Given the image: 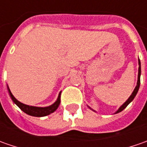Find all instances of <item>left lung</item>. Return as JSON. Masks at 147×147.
Masks as SVG:
<instances>
[{
    "mask_svg": "<svg viewBox=\"0 0 147 147\" xmlns=\"http://www.w3.org/2000/svg\"><path fill=\"white\" fill-rule=\"evenodd\" d=\"M138 65H139V68H138V82H137V86H136V88H135V89H134V91L133 92V93H132V95L129 96V98L127 99V100L123 103V104L121 106L119 107V109L117 110L115 112V114H117V113H119V112H121L122 110H123L127 106V105L129 104L132 100H133V99H134V97L136 96V95H137V93H138V92L139 90V87H140V76H141V62H140V59H138ZM89 107V106H88ZM90 108V107H89ZM91 109V108H90ZM95 111V110H94Z\"/></svg>",
    "mask_w": 147,
    "mask_h": 147,
    "instance_id": "obj_1",
    "label": "left lung"
}]
</instances>
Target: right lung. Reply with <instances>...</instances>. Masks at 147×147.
<instances>
[{"instance_id":"obj_1","label":"right lung","mask_w":147,"mask_h":147,"mask_svg":"<svg viewBox=\"0 0 147 147\" xmlns=\"http://www.w3.org/2000/svg\"><path fill=\"white\" fill-rule=\"evenodd\" d=\"M7 89H8L9 94L10 97L12 99V100L20 107V110H23L24 113H26L28 115L34 116V117H43V116L48 115L53 113V112H55V110H57V108L59 107V104H60V93L61 92H59L56 101L54 104L51 105L47 106V107H37V106H31V105H28L21 103L20 101H19L12 95L9 88L8 85H7Z\"/></svg>"}]
</instances>
